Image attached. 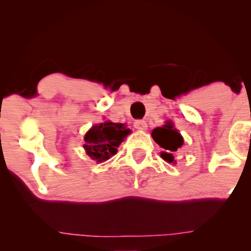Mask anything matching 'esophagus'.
Wrapping results in <instances>:
<instances>
[{
  "label": "esophagus",
  "instance_id": "34e87169",
  "mask_svg": "<svg viewBox=\"0 0 251 251\" xmlns=\"http://www.w3.org/2000/svg\"><path fill=\"white\" fill-rule=\"evenodd\" d=\"M133 125L137 129H146V127H148V124H146V122H144V120H140V119L135 120Z\"/></svg>",
  "mask_w": 251,
  "mask_h": 251
}]
</instances>
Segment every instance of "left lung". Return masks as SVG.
<instances>
[{
  "label": "left lung",
  "mask_w": 251,
  "mask_h": 251,
  "mask_svg": "<svg viewBox=\"0 0 251 251\" xmlns=\"http://www.w3.org/2000/svg\"><path fill=\"white\" fill-rule=\"evenodd\" d=\"M152 137H153L154 142L165 150V152H162V158L166 162L172 163L174 162V155L172 153L177 151L178 149L181 148L184 144L183 138L177 129L174 128L171 123L168 122L165 126L163 127L154 128L152 131Z\"/></svg>",
  "instance_id": "left-lung-1"
}]
</instances>
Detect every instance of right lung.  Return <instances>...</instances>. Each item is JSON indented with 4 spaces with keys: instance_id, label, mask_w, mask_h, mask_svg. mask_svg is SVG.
<instances>
[{
    "instance_id": "add662e5",
    "label": "right lung",
    "mask_w": 251,
    "mask_h": 251,
    "mask_svg": "<svg viewBox=\"0 0 251 251\" xmlns=\"http://www.w3.org/2000/svg\"><path fill=\"white\" fill-rule=\"evenodd\" d=\"M129 133L123 124L102 123L94 125L85 134L86 153L93 160L101 163L109 159L118 152V146Z\"/></svg>"
}]
</instances>
